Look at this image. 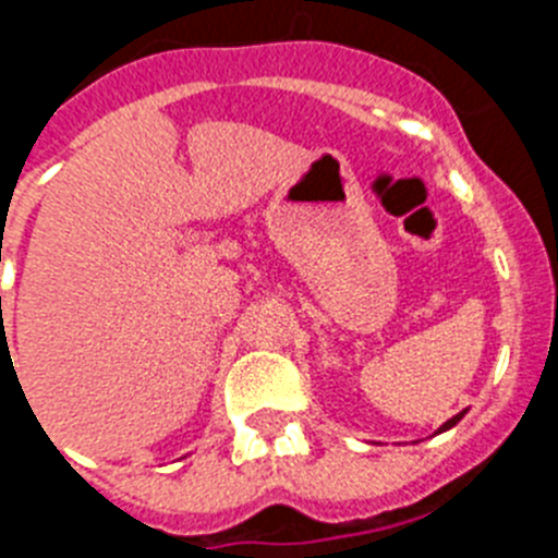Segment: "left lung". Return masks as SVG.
Listing matches in <instances>:
<instances>
[{
	"instance_id": "obj_1",
	"label": "left lung",
	"mask_w": 558,
	"mask_h": 558,
	"mask_svg": "<svg viewBox=\"0 0 558 558\" xmlns=\"http://www.w3.org/2000/svg\"><path fill=\"white\" fill-rule=\"evenodd\" d=\"M463 413H466V411H461V413H456V416H452V418H447L445 425L438 427V433H445V430H450V427H456L458 422H461V418H463Z\"/></svg>"
}]
</instances>
